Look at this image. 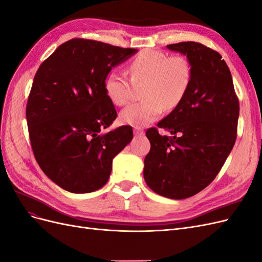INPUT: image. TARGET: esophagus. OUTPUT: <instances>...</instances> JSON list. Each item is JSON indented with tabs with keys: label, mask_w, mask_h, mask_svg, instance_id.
Wrapping results in <instances>:
<instances>
[{
	"label": "esophagus",
	"mask_w": 262,
	"mask_h": 262,
	"mask_svg": "<svg viewBox=\"0 0 262 262\" xmlns=\"http://www.w3.org/2000/svg\"><path fill=\"white\" fill-rule=\"evenodd\" d=\"M133 132H134V134H136V136H143L144 134V131L142 130L141 128H137V126H134V129H133Z\"/></svg>",
	"instance_id": "1"
}]
</instances>
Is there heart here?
<instances>
[{"instance_id": "obj_1", "label": "heart", "mask_w": 262, "mask_h": 262, "mask_svg": "<svg viewBox=\"0 0 262 262\" xmlns=\"http://www.w3.org/2000/svg\"><path fill=\"white\" fill-rule=\"evenodd\" d=\"M131 81L122 71L114 70L105 83L109 99L123 106L132 98L133 84L142 86L144 99L129 105L120 113L123 124L145 126L161 117L163 109L172 110L184 99L191 82L192 70L182 55L160 50H145L130 63Z\"/></svg>"}]
</instances>
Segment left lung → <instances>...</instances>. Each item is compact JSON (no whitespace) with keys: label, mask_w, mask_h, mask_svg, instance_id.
Listing matches in <instances>:
<instances>
[{"label":"left lung","mask_w":262,"mask_h":262,"mask_svg":"<svg viewBox=\"0 0 262 262\" xmlns=\"http://www.w3.org/2000/svg\"><path fill=\"white\" fill-rule=\"evenodd\" d=\"M187 55L192 75L180 104L146 131L150 142L144 160L146 185L157 194L181 200L208 187L235 144L239 101L226 62L215 50L194 41L168 45Z\"/></svg>","instance_id":"left-lung-1"}]
</instances>
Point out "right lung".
Wrapping results in <instances>:
<instances>
[{"label":"right lung","instance_id":"right-lung-1","mask_svg":"<svg viewBox=\"0 0 262 262\" xmlns=\"http://www.w3.org/2000/svg\"><path fill=\"white\" fill-rule=\"evenodd\" d=\"M137 52L75 38L59 46L37 71L26 106L31 148L42 171L69 192L105 186L114 157L133 138L129 125L100 131L117 118L105 89L107 75Z\"/></svg>","mask_w":262,"mask_h":262}]
</instances>
